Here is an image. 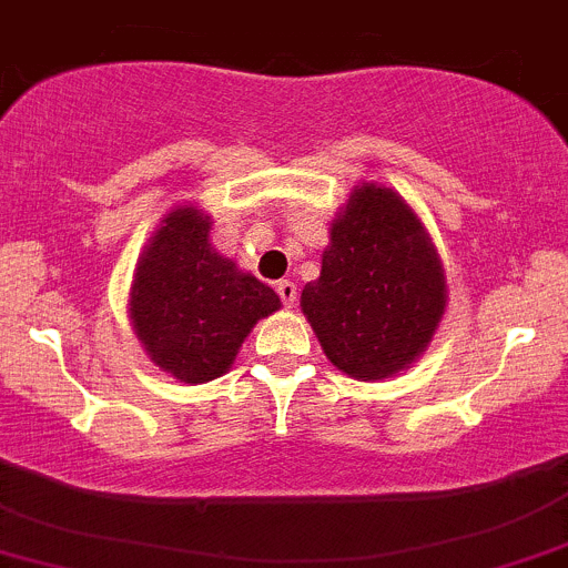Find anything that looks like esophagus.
<instances>
[{"label": "esophagus", "mask_w": 568, "mask_h": 568, "mask_svg": "<svg viewBox=\"0 0 568 568\" xmlns=\"http://www.w3.org/2000/svg\"><path fill=\"white\" fill-rule=\"evenodd\" d=\"M277 294H280V300H283V305L285 307H294L296 305V285L291 283V280H280L277 283Z\"/></svg>", "instance_id": "obj_1"}]
</instances>
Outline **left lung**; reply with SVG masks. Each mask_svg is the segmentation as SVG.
<instances>
[{"label": "left lung", "instance_id": "1", "mask_svg": "<svg viewBox=\"0 0 568 568\" xmlns=\"http://www.w3.org/2000/svg\"><path fill=\"white\" fill-rule=\"evenodd\" d=\"M329 236L302 311L337 371L387 379L420 357L445 313L437 252L409 205L376 183L354 189Z\"/></svg>", "mask_w": 568, "mask_h": 568}]
</instances>
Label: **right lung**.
<instances>
[{
	"label": "right lung",
	"instance_id": "add662e5",
	"mask_svg": "<svg viewBox=\"0 0 568 568\" xmlns=\"http://www.w3.org/2000/svg\"><path fill=\"white\" fill-rule=\"evenodd\" d=\"M209 216L170 211L145 247L131 285V321L148 354L186 385L225 374L257 318L280 296L209 244Z\"/></svg>",
	"mask_w": 568,
	"mask_h": 568
}]
</instances>
